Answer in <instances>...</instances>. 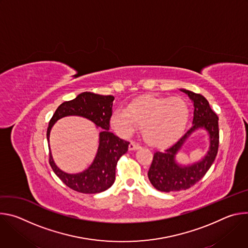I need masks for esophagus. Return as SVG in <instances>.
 Here are the masks:
<instances>
[{"label":"esophagus","mask_w":248,"mask_h":248,"mask_svg":"<svg viewBox=\"0 0 248 248\" xmlns=\"http://www.w3.org/2000/svg\"><path fill=\"white\" fill-rule=\"evenodd\" d=\"M140 148L139 144H136L134 142H131L129 145H128V150L129 151H135V150H138Z\"/></svg>","instance_id":"1"}]
</instances>
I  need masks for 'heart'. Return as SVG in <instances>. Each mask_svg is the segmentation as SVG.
Returning <instances> with one entry per match:
<instances>
[{
  "instance_id": "1",
  "label": "heart",
  "mask_w": 248,
  "mask_h": 248,
  "mask_svg": "<svg viewBox=\"0 0 248 248\" xmlns=\"http://www.w3.org/2000/svg\"><path fill=\"white\" fill-rule=\"evenodd\" d=\"M189 110L181 98L142 96L128 104L126 110L117 109L111 117L113 128L124 136L142 126L146 142L163 147L174 141L186 128Z\"/></svg>"
}]
</instances>
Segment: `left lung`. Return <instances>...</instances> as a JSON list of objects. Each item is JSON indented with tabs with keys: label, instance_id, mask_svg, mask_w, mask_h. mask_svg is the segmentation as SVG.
Returning <instances> with one entry per match:
<instances>
[{
	"label": "left lung",
	"instance_id": "obj_1",
	"mask_svg": "<svg viewBox=\"0 0 248 248\" xmlns=\"http://www.w3.org/2000/svg\"><path fill=\"white\" fill-rule=\"evenodd\" d=\"M180 90L186 93L193 104V120L191 127L176 142L164 151L154 153L148 178L152 186L163 192L186 190L198 183L214 163L219 147V119L212 111L207 99L184 88ZM197 130H204L208 134L206 153L200 160L189 164L180 163L176 155L190 135Z\"/></svg>",
	"mask_w": 248,
	"mask_h": 248
}]
</instances>
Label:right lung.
<instances>
[{
  "label": "right lung",
  "mask_w": 248,
  "mask_h": 248,
  "mask_svg": "<svg viewBox=\"0 0 248 248\" xmlns=\"http://www.w3.org/2000/svg\"><path fill=\"white\" fill-rule=\"evenodd\" d=\"M114 100L115 97L111 95L104 96L91 92L80 93L74 100L61 104L49 123L48 141L54 124L64 117L85 118L92 122L96 127L102 129L99 132L96 155L89 167L82 171L77 173L63 171L57 166L50 151V165L54 172L65 186L76 191L88 194L99 193L107 190L115 183L117 163L121 156L127 152L129 142L109 131Z\"/></svg>",
  "instance_id": "right-lung-1"
}]
</instances>
